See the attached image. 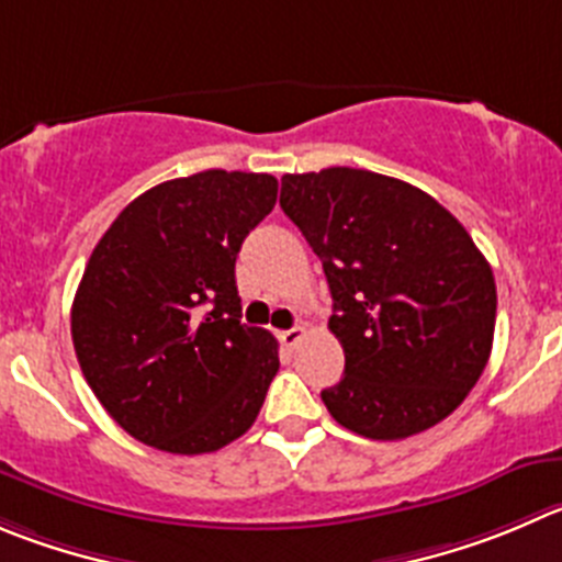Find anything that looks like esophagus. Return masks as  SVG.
Returning a JSON list of instances; mask_svg holds the SVG:
<instances>
[{
    "mask_svg": "<svg viewBox=\"0 0 562 562\" xmlns=\"http://www.w3.org/2000/svg\"><path fill=\"white\" fill-rule=\"evenodd\" d=\"M303 339H306V328H303V325H295V328L281 330V334H278V341H281L286 350H295Z\"/></svg>",
    "mask_w": 562,
    "mask_h": 562,
    "instance_id": "esophagus-1",
    "label": "esophagus"
}]
</instances>
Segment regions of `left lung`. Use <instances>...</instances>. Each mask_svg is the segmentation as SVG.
I'll list each match as a JSON object with an SVG mask.
<instances>
[{"label":"left lung","instance_id":"1","mask_svg":"<svg viewBox=\"0 0 562 562\" xmlns=\"http://www.w3.org/2000/svg\"><path fill=\"white\" fill-rule=\"evenodd\" d=\"M281 210L334 297L345 378L323 392L328 414L375 441L447 419L483 375L496 323L494 272L467 228L419 187L361 168L286 173Z\"/></svg>","mask_w":562,"mask_h":562}]
</instances>
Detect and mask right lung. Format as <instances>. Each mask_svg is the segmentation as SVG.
<instances>
[{
    "mask_svg": "<svg viewBox=\"0 0 562 562\" xmlns=\"http://www.w3.org/2000/svg\"><path fill=\"white\" fill-rule=\"evenodd\" d=\"M276 195L270 173L162 181L90 254L71 306L74 350L106 414L143 445L215 452L259 416L278 341L239 323L234 261Z\"/></svg>",
    "mask_w": 562,
    "mask_h": 562,
    "instance_id": "add662e5",
    "label": "right lung"
}]
</instances>
